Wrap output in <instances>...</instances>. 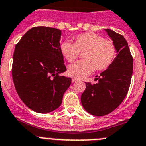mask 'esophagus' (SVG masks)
Listing matches in <instances>:
<instances>
[{
  "label": "esophagus",
  "instance_id": "34e87169",
  "mask_svg": "<svg viewBox=\"0 0 146 146\" xmlns=\"http://www.w3.org/2000/svg\"><path fill=\"white\" fill-rule=\"evenodd\" d=\"M77 81H78V79H77V78H72V82H73V83H74V82H77Z\"/></svg>",
  "mask_w": 146,
  "mask_h": 146
}]
</instances>
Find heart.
<instances>
[{
    "instance_id": "b5f03b06",
    "label": "heart",
    "mask_w": 146,
    "mask_h": 146,
    "mask_svg": "<svg viewBox=\"0 0 146 146\" xmlns=\"http://www.w3.org/2000/svg\"><path fill=\"white\" fill-rule=\"evenodd\" d=\"M60 52L68 62H73L82 54L83 60L68 66V74L81 78L96 71L104 70L112 64L116 56V48L111 40L92 32L84 33L74 39L73 43L64 41L61 43Z\"/></svg>"
}]
</instances>
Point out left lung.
I'll list each match as a JSON object with an SVG mask.
<instances>
[{
    "mask_svg": "<svg viewBox=\"0 0 146 146\" xmlns=\"http://www.w3.org/2000/svg\"><path fill=\"white\" fill-rule=\"evenodd\" d=\"M116 48L117 56L106 70L96 78L98 83L86 82L81 96L84 110L95 116L108 115L122 103L129 91L133 71V58L125 38L111 29H105Z\"/></svg>",
    "mask_w": 146,
    "mask_h": 146,
    "instance_id": "8db88e82",
    "label": "left lung"
}]
</instances>
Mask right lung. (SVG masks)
I'll return each mask as SVG.
<instances>
[{"mask_svg":"<svg viewBox=\"0 0 146 146\" xmlns=\"http://www.w3.org/2000/svg\"><path fill=\"white\" fill-rule=\"evenodd\" d=\"M62 31L55 28H31L15 45L12 78L20 99L38 113H48L62 104L71 78L60 52Z\"/></svg>","mask_w":146,"mask_h":146,"instance_id":"add662e5","label":"right lung"}]
</instances>
